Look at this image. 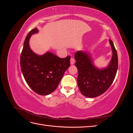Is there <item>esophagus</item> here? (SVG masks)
<instances>
[{
	"mask_svg": "<svg viewBox=\"0 0 133 133\" xmlns=\"http://www.w3.org/2000/svg\"><path fill=\"white\" fill-rule=\"evenodd\" d=\"M75 59L73 58H71L70 59V64L71 65H73V64L75 63Z\"/></svg>",
	"mask_w": 133,
	"mask_h": 133,
	"instance_id": "esophagus-1",
	"label": "esophagus"
}]
</instances>
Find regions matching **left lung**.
<instances>
[{
    "mask_svg": "<svg viewBox=\"0 0 133 133\" xmlns=\"http://www.w3.org/2000/svg\"><path fill=\"white\" fill-rule=\"evenodd\" d=\"M112 56L107 68L100 69L94 65L89 53L83 51L76 52L75 65L77 67L78 85L81 93L88 98H95L103 94L113 82L117 72L118 59L113 42L109 40Z\"/></svg>",
    "mask_w": 133,
    "mask_h": 133,
    "instance_id": "left-lung-1",
    "label": "left lung"
}]
</instances>
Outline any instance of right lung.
<instances>
[{"instance_id": "right-lung-1", "label": "right lung", "mask_w": 133, "mask_h": 133, "mask_svg": "<svg viewBox=\"0 0 133 133\" xmlns=\"http://www.w3.org/2000/svg\"><path fill=\"white\" fill-rule=\"evenodd\" d=\"M38 33L37 28L28 34L21 56V67L26 82L41 95L51 94L59 85L70 64V57L60 58L50 52L42 55L34 53L29 46L31 35Z\"/></svg>"}]
</instances>
